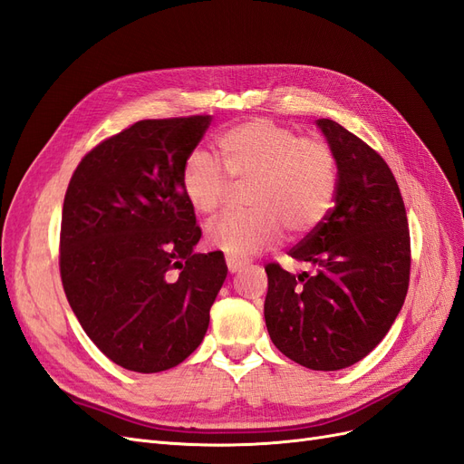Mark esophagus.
<instances>
[{
	"label": "esophagus",
	"instance_id": "34e87169",
	"mask_svg": "<svg viewBox=\"0 0 464 464\" xmlns=\"http://www.w3.org/2000/svg\"><path fill=\"white\" fill-rule=\"evenodd\" d=\"M227 265H228V271L234 275L242 269V266L246 265V259H237V257H232V256H227Z\"/></svg>",
	"mask_w": 464,
	"mask_h": 464
}]
</instances>
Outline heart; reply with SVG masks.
Masks as SVG:
<instances>
[{"label":"heart","instance_id":"obj_1","mask_svg":"<svg viewBox=\"0 0 464 464\" xmlns=\"http://www.w3.org/2000/svg\"><path fill=\"white\" fill-rule=\"evenodd\" d=\"M217 162L191 152L181 188L193 210L210 215L227 199L232 181L247 188V213L224 215L207 227V242L232 257L271 247L286 227L292 234L314 230L333 207L339 170L333 150L271 120L237 123L218 137Z\"/></svg>","mask_w":464,"mask_h":464}]
</instances>
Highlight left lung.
I'll use <instances>...</instances> for the list:
<instances>
[{"instance_id": "8db88e82", "label": "left lung", "mask_w": 464, "mask_h": 464, "mask_svg": "<svg viewBox=\"0 0 464 464\" xmlns=\"http://www.w3.org/2000/svg\"><path fill=\"white\" fill-rule=\"evenodd\" d=\"M315 123L339 170L334 207L290 249L314 275L265 266V323L285 356L336 372L368 356L397 319L409 290L411 234L387 162L341 123Z\"/></svg>"}]
</instances>
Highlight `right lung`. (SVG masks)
<instances>
[{
    "instance_id": "add662e5",
    "label": "right lung",
    "mask_w": 464,
    "mask_h": 464,
    "mask_svg": "<svg viewBox=\"0 0 464 464\" xmlns=\"http://www.w3.org/2000/svg\"><path fill=\"white\" fill-rule=\"evenodd\" d=\"M210 116L143 120L81 160L65 193L60 271L89 339L118 366L159 373L203 343L228 275L195 254L201 228L181 170Z\"/></svg>"
}]
</instances>
